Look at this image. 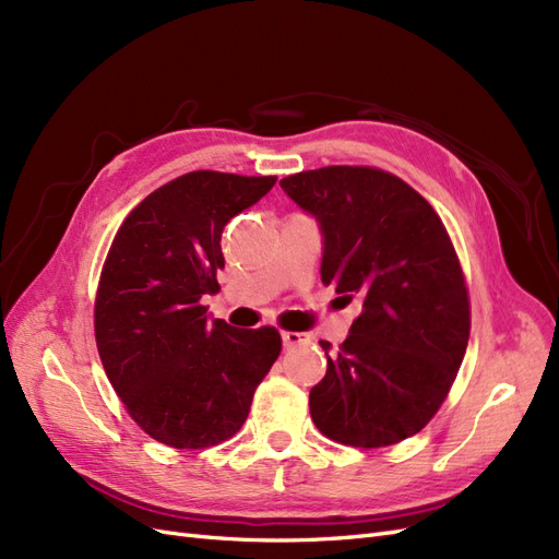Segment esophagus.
I'll return each mask as SVG.
<instances>
[{
	"mask_svg": "<svg viewBox=\"0 0 559 559\" xmlns=\"http://www.w3.org/2000/svg\"><path fill=\"white\" fill-rule=\"evenodd\" d=\"M282 343L286 349L298 347V345H308L310 335L308 333H298V331H282Z\"/></svg>",
	"mask_w": 559,
	"mask_h": 559,
	"instance_id": "obj_1",
	"label": "esophagus"
}]
</instances>
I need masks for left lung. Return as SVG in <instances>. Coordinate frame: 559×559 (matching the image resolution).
Returning a JSON list of instances; mask_svg holds the SVG:
<instances>
[{
  "mask_svg": "<svg viewBox=\"0 0 559 559\" xmlns=\"http://www.w3.org/2000/svg\"><path fill=\"white\" fill-rule=\"evenodd\" d=\"M280 186L321 224V282L361 300L312 386V421L352 448L401 443L441 408L468 345V289L450 235L413 186L378 167L329 165Z\"/></svg>",
  "mask_w": 559,
  "mask_h": 559,
  "instance_id": "left-lung-1",
  "label": "left lung"
}]
</instances>
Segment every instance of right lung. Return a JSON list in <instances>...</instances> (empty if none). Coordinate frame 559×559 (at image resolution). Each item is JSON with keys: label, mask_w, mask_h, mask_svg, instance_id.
I'll return each instance as SVG.
<instances>
[{"label": "right lung", "mask_w": 559, "mask_h": 559, "mask_svg": "<svg viewBox=\"0 0 559 559\" xmlns=\"http://www.w3.org/2000/svg\"><path fill=\"white\" fill-rule=\"evenodd\" d=\"M277 177L195 170L148 193L118 228L99 273L95 343L128 415L154 441L202 450L240 431L282 352L273 326L210 321L222 233Z\"/></svg>", "instance_id": "obj_1"}]
</instances>
